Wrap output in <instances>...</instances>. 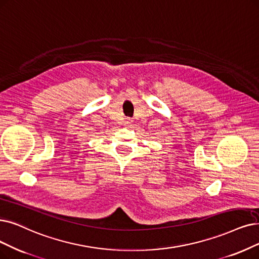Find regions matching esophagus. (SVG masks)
I'll return each instance as SVG.
<instances>
[{"label": "esophagus", "instance_id": "34e87169", "mask_svg": "<svg viewBox=\"0 0 259 259\" xmlns=\"http://www.w3.org/2000/svg\"><path fill=\"white\" fill-rule=\"evenodd\" d=\"M123 123H124V125H125V126H130L131 124L133 123V120H132V119H130V118H126L125 120L123 121Z\"/></svg>", "mask_w": 259, "mask_h": 259}]
</instances>
